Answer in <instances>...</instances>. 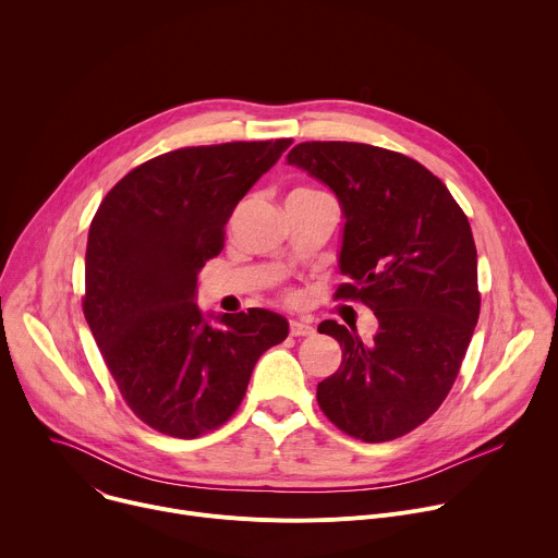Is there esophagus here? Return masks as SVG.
<instances>
[{"mask_svg": "<svg viewBox=\"0 0 558 558\" xmlns=\"http://www.w3.org/2000/svg\"><path fill=\"white\" fill-rule=\"evenodd\" d=\"M289 331H291L293 338H306V336L315 333V329L308 323H304V320H291L289 323Z\"/></svg>", "mask_w": 558, "mask_h": 558, "instance_id": "1", "label": "esophagus"}]
</instances>
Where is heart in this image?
I'll return each instance as SVG.
<instances>
[{"instance_id": "1", "label": "heart", "mask_w": 558, "mask_h": 558, "mask_svg": "<svg viewBox=\"0 0 558 558\" xmlns=\"http://www.w3.org/2000/svg\"><path fill=\"white\" fill-rule=\"evenodd\" d=\"M291 194H317V192H313V190H295Z\"/></svg>"}]
</instances>
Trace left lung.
Segmentation results:
<instances>
[{
    "label": "left lung",
    "mask_w": 558,
    "mask_h": 558,
    "mask_svg": "<svg viewBox=\"0 0 558 558\" xmlns=\"http://www.w3.org/2000/svg\"><path fill=\"white\" fill-rule=\"evenodd\" d=\"M287 163L333 190L344 216L336 298L362 300L377 333L325 320L340 368L317 404L347 435L390 441L446 400L480 320L472 229L448 187L413 158L366 143H298Z\"/></svg>",
    "instance_id": "1"
}]
</instances>
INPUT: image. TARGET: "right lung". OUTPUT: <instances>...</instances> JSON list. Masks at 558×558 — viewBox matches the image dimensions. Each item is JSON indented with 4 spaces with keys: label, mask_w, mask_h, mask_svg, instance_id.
<instances>
[{
    "label": "right lung",
    "mask_w": 558,
    "mask_h": 558,
    "mask_svg": "<svg viewBox=\"0 0 558 558\" xmlns=\"http://www.w3.org/2000/svg\"><path fill=\"white\" fill-rule=\"evenodd\" d=\"M291 138L181 147L134 168L99 205L86 250L84 315L132 413L194 439L241 407L258 357L289 336L267 308L214 316L194 302L225 225Z\"/></svg>",
    "instance_id": "1"
}]
</instances>
